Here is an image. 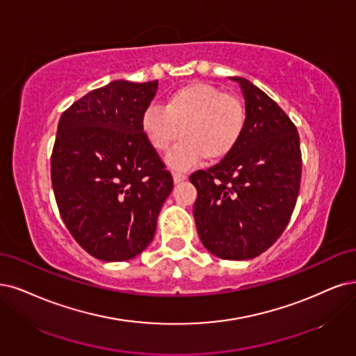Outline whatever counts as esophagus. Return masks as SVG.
<instances>
[{
    "label": "esophagus",
    "mask_w": 356,
    "mask_h": 356,
    "mask_svg": "<svg viewBox=\"0 0 356 356\" xmlns=\"http://www.w3.org/2000/svg\"><path fill=\"white\" fill-rule=\"evenodd\" d=\"M186 175L185 173H180V171H173V180L175 183H180L183 180H186Z\"/></svg>",
    "instance_id": "obj_1"
}]
</instances>
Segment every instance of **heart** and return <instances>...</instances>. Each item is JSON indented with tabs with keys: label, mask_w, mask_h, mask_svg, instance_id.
Returning a JSON list of instances; mask_svg holds the SVG:
<instances>
[{
	"label": "heart",
	"mask_w": 356,
	"mask_h": 356,
	"mask_svg": "<svg viewBox=\"0 0 356 356\" xmlns=\"http://www.w3.org/2000/svg\"><path fill=\"white\" fill-rule=\"evenodd\" d=\"M245 124L243 102L204 82L175 89L163 107L149 105L142 114V130L156 152H165L183 136L167 155L168 165L179 170L204 156L207 161L222 160L238 147Z\"/></svg>",
	"instance_id": "1"
}]
</instances>
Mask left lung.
Returning a JSON list of instances; mask_svg holds the SVG:
<instances>
[{"mask_svg":"<svg viewBox=\"0 0 356 356\" xmlns=\"http://www.w3.org/2000/svg\"><path fill=\"white\" fill-rule=\"evenodd\" d=\"M246 124L227 156L191 175L198 191L200 239L221 259H252L277 241L296 205L302 155L296 126L266 92L243 77Z\"/></svg>","mask_w":356,"mask_h":356,"instance_id":"left-lung-1","label":"left lung"}]
</instances>
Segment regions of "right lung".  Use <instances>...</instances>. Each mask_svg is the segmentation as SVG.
<instances>
[{
	"label": "right lung",
	"mask_w": 356,
	"mask_h": 356,
	"mask_svg": "<svg viewBox=\"0 0 356 356\" xmlns=\"http://www.w3.org/2000/svg\"><path fill=\"white\" fill-rule=\"evenodd\" d=\"M158 81H114L73 102L58 122L51 181L74 241L101 261L139 255L155 234L173 177L142 130Z\"/></svg>",
	"instance_id": "obj_1"
}]
</instances>
